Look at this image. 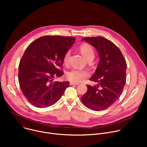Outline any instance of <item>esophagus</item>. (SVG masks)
Segmentation results:
<instances>
[{
    "mask_svg": "<svg viewBox=\"0 0 147 147\" xmlns=\"http://www.w3.org/2000/svg\"><path fill=\"white\" fill-rule=\"evenodd\" d=\"M70 86H73V85L77 86V85H78V83H77V82H70Z\"/></svg>",
    "mask_w": 147,
    "mask_h": 147,
    "instance_id": "obj_1",
    "label": "esophagus"
}]
</instances>
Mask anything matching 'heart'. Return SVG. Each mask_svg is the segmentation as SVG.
I'll list each match as a JSON object with an SVG mask.
<instances>
[{
    "mask_svg": "<svg viewBox=\"0 0 147 147\" xmlns=\"http://www.w3.org/2000/svg\"><path fill=\"white\" fill-rule=\"evenodd\" d=\"M80 51L82 55L87 59L91 56H94V52L92 47L87 44H84L80 47ZM70 56V51H67L63 56V62L67 64ZM90 76V73L86 70H79L73 69L66 73L67 78L73 82H77L83 81Z\"/></svg>",
    "mask_w": 147,
    "mask_h": 147,
    "instance_id": "1",
    "label": "heart"
}]
</instances>
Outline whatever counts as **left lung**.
<instances>
[{
	"label": "left lung",
	"instance_id": "1",
	"mask_svg": "<svg viewBox=\"0 0 147 147\" xmlns=\"http://www.w3.org/2000/svg\"><path fill=\"white\" fill-rule=\"evenodd\" d=\"M82 40L97 51L99 61L90 80L97 86L87 85V92L81 100L88 109L100 111L110 107L119 98L126 81L127 64L119 48L102 36L84 38Z\"/></svg>",
	"mask_w": 147,
	"mask_h": 147
}]
</instances>
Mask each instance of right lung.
Instances as JSON below:
<instances>
[{
    "label": "right lung",
    "instance_id": "1",
    "mask_svg": "<svg viewBox=\"0 0 147 147\" xmlns=\"http://www.w3.org/2000/svg\"><path fill=\"white\" fill-rule=\"evenodd\" d=\"M75 40L72 36H44L26 49L18 66V81L23 95L33 106L53 105L69 87V81H53L63 74L59 67Z\"/></svg>",
    "mask_w": 147,
    "mask_h": 147
}]
</instances>
